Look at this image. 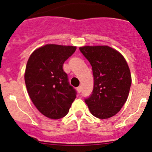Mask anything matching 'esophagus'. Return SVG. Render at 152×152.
I'll return each mask as SVG.
<instances>
[{
    "instance_id": "1",
    "label": "esophagus",
    "mask_w": 152,
    "mask_h": 152,
    "mask_svg": "<svg viewBox=\"0 0 152 152\" xmlns=\"http://www.w3.org/2000/svg\"><path fill=\"white\" fill-rule=\"evenodd\" d=\"M76 90H77L78 93H80L81 92H82V87H81V86H79V87H78L77 88H76Z\"/></svg>"
}]
</instances>
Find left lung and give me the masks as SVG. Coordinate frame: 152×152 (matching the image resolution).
Instances as JSON below:
<instances>
[{
  "instance_id": "8db88e82",
  "label": "left lung",
  "mask_w": 152,
  "mask_h": 152,
  "mask_svg": "<svg viewBox=\"0 0 152 152\" xmlns=\"http://www.w3.org/2000/svg\"><path fill=\"white\" fill-rule=\"evenodd\" d=\"M79 50L91 65L94 77L93 92L85 103L95 117L110 118L120 111L128 98L132 83L128 64L111 47L83 46Z\"/></svg>"
}]
</instances>
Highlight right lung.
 Wrapping results in <instances>:
<instances>
[{
  "mask_svg": "<svg viewBox=\"0 0 152 152\" xmlns=\"http://www.w3.org/2000/svg\"><path fill=\"white\" fill-rule=\"evenodd\" d=\"M76 47L48 44L31 54L25 71L29 97L38 110L50 119H59L68 113L76 98L62 69Z\"/></svg>",
  "mask_w": 152,
  "mask_h": 152,
  "instance_id": "right-lung-1",
  "label": "right lung"
}]
</instances>
